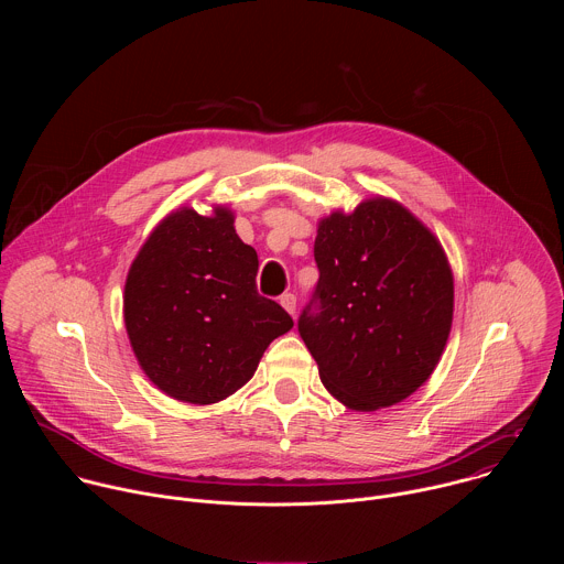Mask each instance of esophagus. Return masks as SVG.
Instances as JSON below:
<instances>
[{
    "instance_id": "34e87169",
    "label": "esophagus",
    "mask_w": 564,
    "mask_h": 564,
    "mask_svg": "<svg viewBox=\"0 0 564 564\" xmlns=\"http://www.w3.org/2000/svg\"><path fill=\"white\" fill-rule=\"evenodd\" d=\"M281 305L294 316L296 314V296L292 294V292H285L283 296H281Z\"/></svg>"
}]
</instances>
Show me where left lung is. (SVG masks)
I'll return each mask as SVG.
<instances>
[{
  "label": "left lung",
  "mask_w": 564,
  "mask_h": 564,
  "mask_svg": "<svg viewBox=\"0 0 564 564\" xmlns=\"http://www.w3.org/2000/svg\"><path fill=\"white\" fill-rule=\"evenodd\" d=\"M318 281L296 326L324 386L377 411L435 370L453 321V274L437 238L399 203L372 198L318 223Z\"/></svg>",
  "instance_id": "8db88e82"
}]
</instances>
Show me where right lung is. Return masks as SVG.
Listing matches in <instances>:
<instances>
[{"instance_id":"1","label":"right lung","mask_w":564,"mask_h":564,"mask_svg":"<svg viewBox=\"0 0 564 564\" xmlns=\"http://www.w3.org/2000/svg\"><path fill=\"white\" fill-rule=\"evenodd\" d=\"M259 257L234 216L178 209L131 263L124 326L144 375L174 399L214 404L248 383L294 321L257 290Z\"/></svg>"}]
</instances>
